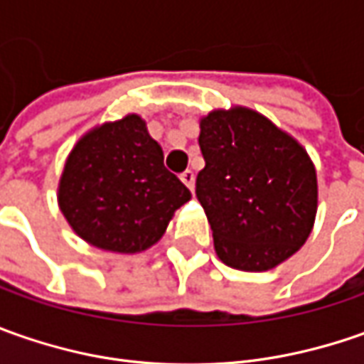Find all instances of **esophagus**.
I'll return each instance as SVG.
<instances>
[{"label":"esophagus","mask_w":364,"mask_h":364,"mask_svg":"<svg viewBox=\"0 0 364 364\" xmlns=\"http://www.w3.org/2000/svg\"><path fill=\"white\" fill-rule=\"evenodd\" d=\"M180 180L188 186L190 190H194V172L192 170H186V172H182L180 174Z\"/></svg>","instance_id":"34e87169"}]
</instances>
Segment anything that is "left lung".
Instances as JSON below:
<instances>
[{
	"mask_svg": "<svg viewBox=\"0 0 364 364\" xmlns=\"http://www.w3.org/2000/svg\"><path fill=\"white\" fill-rule=\"evenodd\" d=\"M204 166L196 198L213 229L218 259L239 272H269L310 237L318 178L296 137L249 107L200 117Z\"/></svg>",
	"mask_w": 364,
	"mask_h": 364,
	"instance_id": "left-lung-1",
	"label": "left lung"
}]
</instances>
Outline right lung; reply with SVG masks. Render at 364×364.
Wrapping results in <instances>:
<instances>
[{
  "label": "right lung",
  "mask_w": 364,
  "mask_h": 364,
  "mask_svg": "<svg viewBox=\"0 0 364 364\" xmlns=\"http://www.w3.org/2000/svg\"><path fill=\"white\" fill-rule=\"evenodd\" d=\"M56 196L82 241L121 255L154 247L192 198L166 170L160 144L137 113L80 135L64 161Z\"/></svg>",
  "instance_id": "1"
}]
</instances>
